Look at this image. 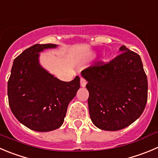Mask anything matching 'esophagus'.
Here are the masks:
<instances>
[{"mask_svg":"<svg viewBox=\"0 0 158 158\" xmlns=\"http://www.w3.org/2000/svg\"><path fill=\"white\" fill-rule=\"evenodd\" d=\"M87 85V81H86L84 79V78H81V86L82 87V88H85V86H86Z\"/></svg>","mask_w":158,"mask_h":158,"instance_id":"obj_1","label":"esophagus"}]
</instances>
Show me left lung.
Masks as SVG:
<instances>
[{
    "instance_id": "left-lung-1",
    "label": "left lung",
    "mask_w": 158,
    "mask_h": 158,
    "mask_svg": "<svg viewBox=\"0 0 158 158\" xmlns=\"http://www.w3.org/2000/svg\"><path fill=\"white\" fill-rule=\"evenodd\" d=\"M108 64L98 62L81 71L88 81V109L98 128L116 131L141 115L148 101V78L140 56L127 49Z\"/></svg>"
}]
</instances>
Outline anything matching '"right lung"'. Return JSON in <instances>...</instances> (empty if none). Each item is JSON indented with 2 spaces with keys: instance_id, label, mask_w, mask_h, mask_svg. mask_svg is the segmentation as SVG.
<instances>
[{
  "instance_id": "obj_1",
  "label": "right lung",
  "mask_w": 158,
  "mask_h": 158,
  "mask_svg": "<svg viewBox=\"0 0 158 158\" xmlns=\"http://www.w3.org/2000/svg\"><path fill=\"white\" fill-rule=\"evenodd\" d=\"M57 47L35 44L15 59L7 82L10 110L22 124L37 132H49L64 123L67 107L80 88V77L63 81L43 68L40 52Z\"/></svg>"
}]
</instances>
